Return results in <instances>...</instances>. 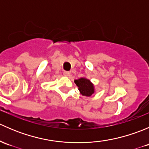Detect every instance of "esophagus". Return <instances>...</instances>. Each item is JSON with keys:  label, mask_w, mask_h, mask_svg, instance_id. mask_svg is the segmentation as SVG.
Segmentation results:
<instances>
[{"label": "esophagus", "mask_w": 149, "mask_h": 149, "mask_svg": "<svg viewBox=\"0 0 149 149\" xmlns=\"http://www.w3.org/2000/svg\"><path fill=\"white\" fill-rule=\"evenodd\" d=\"M70 72H68V71H64L63 72V75L64 76H70Z\"/></svg>", "instance_id": "34e87169"}]
</instances>
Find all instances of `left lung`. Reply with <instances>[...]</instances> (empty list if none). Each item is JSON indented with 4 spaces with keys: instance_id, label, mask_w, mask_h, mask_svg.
Wrapping results in <instances>:
<instances>
[{
    "instance_id": "1",
    "label": "left lung",
    "mask_w": 149,
    "mask_h": 149,
    "mask_svg": "<svg viewBox=\"0 0 149 149\" xmlns=\"http://www.w3.org/2000/svg\"><path fill=\"white\" fill-rule=\"evenodd\" d=\"M75 84L79 87L80 92L84 96L90 97L94 92V86L88 79L81 78L78 80H75Z\"/></svg>"
}]
</instances>
